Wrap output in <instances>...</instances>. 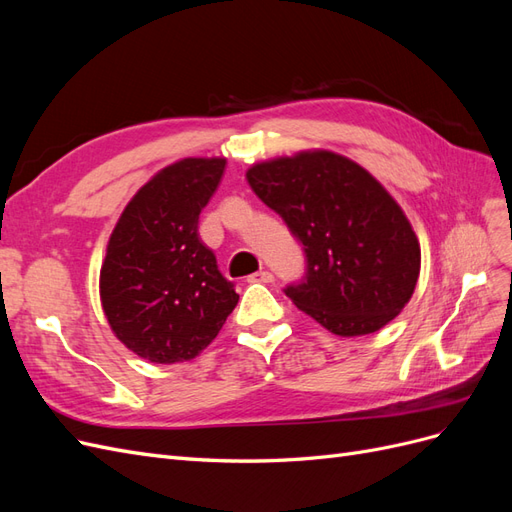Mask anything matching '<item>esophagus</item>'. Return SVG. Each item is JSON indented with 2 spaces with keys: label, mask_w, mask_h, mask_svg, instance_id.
<instances>
[{
  "label": "esophagus",
  "mask_w": 512,
  "mask_h": 512,
  "mask_svg": "<svg viewBox=\"0 0 512 512\" xmlns=\"http://www.w3.org/2000/svg\"><path fill=\"white\" fill-rule=\"evenodd\" d=\"M275 280L271 271H258L254 275H250V282H258V284H271Z\"/></svg>",
  "instance_id": "1"
}]
</instances>
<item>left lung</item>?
<instances>
[{
  "instance_id": "left-lung-1",
  "label": "left lung",
  "mask_w": 512,
  "mask_h": 512,
  "mask_svg": "<svg viewBox=\"0 0 512 512\" xmlns=\"http://www.w3.org/2000/svg\"><path fill=\"white\" fill-rule=\"evenodd\" d=\"M245 177L303 245V282L284 290L301 312L354 337L380 331L406 307L421 245L404 209L363 166L309 149L258 162Z\"/></svg>"
}]
</instances>
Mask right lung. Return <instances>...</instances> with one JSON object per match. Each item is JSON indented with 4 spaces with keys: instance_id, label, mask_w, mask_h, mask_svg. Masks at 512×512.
<instances>
[{
    "instance_id": "add662e5",
    "label": "right lung",
    "mask_w": 512,
    "mask_h": 512,
    "mask_svg": "<svg viewBox=\"0 0 512 512\" xmlns=\"http://www.w3.org/2000/svg\"><path fill=\"white\" fill-rule=\"evenodd\" d=\"M224 158H183L153 175L119 215L100 269V301L119 342L149 363L203 352L239 294L198 237Z\"/></svg>"
}]
</instances>
